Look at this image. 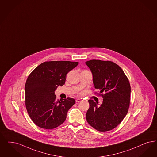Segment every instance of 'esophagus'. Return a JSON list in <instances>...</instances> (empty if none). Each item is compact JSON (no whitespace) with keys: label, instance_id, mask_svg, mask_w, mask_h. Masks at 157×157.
Listing matches in <instances>:
<instances>
[{"label":"esophagus","instance_id":"1","mask_svg":"<svg viewBox=\"0 0 157 157\" xmlns=\"http://www.w3.org/2000/svg\"><path fill=\"white\" fill-rule=\"evenodd\" d=\"M83 101L82 99H80V98H79V99H77L76 100V103H79V102H80V101Z\"/></svg>","mask_w":157,"mask_h":157}]
</instances>
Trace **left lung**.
Here are the masks:
<instances>
[{"label": "left lung", "instance_id": "8db88e82", "mask_svg": "<svg viewBox=\"0 0 157 157\" xmlns=\"http://www.w3.org/2000/svg\"><path fill=\"white\" fill-rule=\"evenodd\" d=\"M93 75L94 88L99 90L103 103L89 100V108L86 118L94 129L101 132L113 130L122 121L130 103V84L124 71L110 61L92 59L86 62Z\"/></svg>", "mask_w": 157, "mask_h": 157}]
</instances>
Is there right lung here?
I'll return each mask as SVG.
<instances>
[{
  "label": "right lung",
  "instance_id": "right-lung-1",
  "mask_svg": "<svg viewBox=\"0 0 157 157\" xmlns=\"http://www.w3.org/2000/svg\"><path fill=\"white\" fill-rule=\"evenodd\" d=\"M78 62L54 61L44 62L29 75L25 84V105L35 124L51 130L62 124L74 99L56 100L54 92L65 83L66 75L78 65Z\"/></svg>",
  "mask_w": 157,
  "mask_h": 157
}]
</instances>
